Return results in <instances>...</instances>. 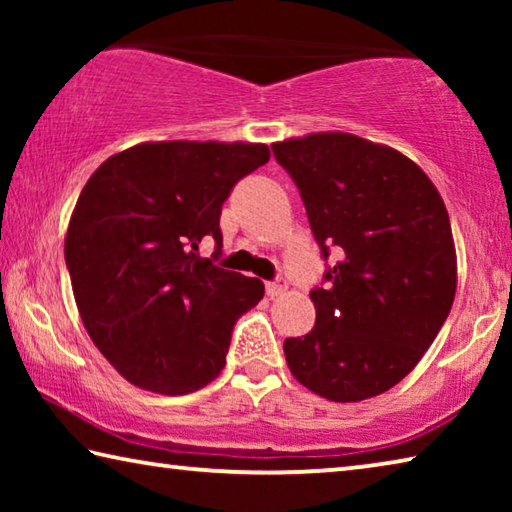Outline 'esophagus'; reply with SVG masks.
<instances>
[{"label": "esophagus", "mask_w": 512, "mask_h": 512, "mask_svg": "<svg viewBox=\"0 0 512 512\" xmlns=\"http://www.w3.org/2000/svg\"><path fill=\"white\" fill-rule=\"evenodd\" d=\"M287 289H289V284H287V280H284L282 275H277V277H273L271 282H266V293L271 298L282 296V293H287Z\"/></svg>", "instance_id": "34e87169"}]
</instances>
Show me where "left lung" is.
I'll use <instances>...</instances> for the list:
<instances>
[{
  "label": "left lung",
  "mask_w": 512,
  "mask_h": 512,
  "mask_svg": "<svg viewBox=\"0 0 512 512\" xmlns=\"http://www.w3.org/2000/svg\"><path fill=\"white\" fill-rule=\"evenodd\" d=\"M296 183L327 264L316 325L284 341L302 386L332 402L393 388L445 325L456 293L447 207L418 164L348 133L271 146Z\"/></svg>",
  "instance_id": "8db88e82"
}]
</instances>
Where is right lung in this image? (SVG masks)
I'll return each instance as SVG.
<instances>
[{
	"mask_svg": "<svg viewBox=\"0 0 512 512\" xmlns=\"http://www.w3.org/2000/svg\"><path fill=\"white\" fill-rule=\"evenodd\" d=\"M268 158L266 144H137L85 183L65 264L85 329L131 384L187 395L219 377L235 323L264 296L262 280L214 264L221 207ZM205 236L212 260L197 255Z\"/></svg>",
	"mask_w": 512,
	"mask_h": 512,
	"instance_id": "1",
	"label": "right lung"
}]
</instances>
